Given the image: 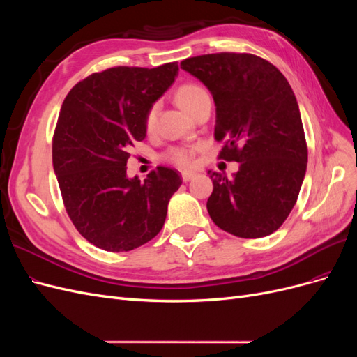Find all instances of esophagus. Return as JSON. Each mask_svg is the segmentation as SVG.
<instances>
[{
  "label": "esophagus",
  "mask_w": 357,
  "mask_h": 357,
  "mask_svg": "<svg viewBox=\"0 0 357 357\" xmlns=\"http://www.w3.org/2000/svg\"><path fill=\"white\" fill-rule=\"evenodd\" d=\"M193 177H195V172H192V171H185V172H181V178H183V181H189V180H192Z\"/></svg>",
  "instance_id": "esophagus-1"
}]
</instances>
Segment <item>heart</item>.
Segmentation results:
<instances>
[{
	"label": "heart",
	"instance_id": "1",
	"mask_svg": "<svg viewBox=\"0 0 357 357\" xmlns=\"http://www.w3.org/2000/svg\"><path fill=\"white\" fill-rule=\"evenodd\" d=\"M205 95H208V92L198 84H192V83L183 84L176 92V101L178 102V105L183 110L189 113ZM156 122H158V105L155 104L150 107V110L146 114V119H144L146 131L152 132L156 128ZM165 159L177 167L186 168V167H190L193 162V150L189 147H171L165 153Z\"/></svg>",
	"mask_w": 357,
	"mask_h": 357
}]
</instances>
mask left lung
I'll list each match as a JSON object with an SVG mask.
<instances>
[{
  "label": "left lung",
  "instance_id": "1",
  "mask_svg": "<svg viewBox=\"0 0 357 357\" xmlns=\"http://www.w3.org/2000/svg\"><path fill=\"white\" fill-rule=\"evenodd\" d=\"M211 92L219 158L240 164L232 178L208 171L211 220L240 238L275 232L296 204L308 150L299 107L289 82L252 53H211L181 61Z\"/></svg>",
  "mask_w": 357,
  "mask_h": 357
}]
</instances>
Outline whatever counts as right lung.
<instances>
[{"instance_id":"add662e5","label":"right lung","mask_w":357,"mask_h":357,"mask_svg":"<svg viewBox=\"0 0 357 357\" xmlns=\"http://www.w3.org/2000/svg\"><path fill=\"white\" fill-rule=\"evenodd\" d=\"M177 74V62L114 67L91 74L63 100L53 169L75 229L105 252H129L155 238L181 185L178 172L167 167L144 181L126 176L129 149L146 138V114Z\"/></svg>"}]
</instances>
